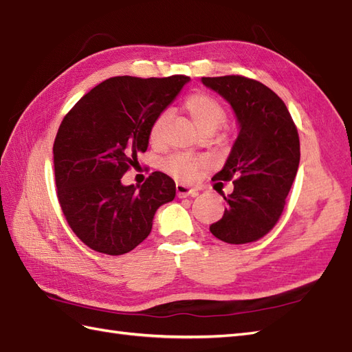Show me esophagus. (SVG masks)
<instances>
[{"instance_id":"obj_1","label":"esophagus","mask_w":352,"mask_h":352,"mask_svg":"<svg viewBox=\"0 0 352 352\" xmlns=\"http://www.w3.org/2000/svg\"><path fill=\"white\" fill-rule=\"evenodd\" d=\"M175 189H177L178 198H187V196H196V195H198V192H196L195 189H192V187L186 186V184H182V183H177Z\"/></svg>"}]
</instances>
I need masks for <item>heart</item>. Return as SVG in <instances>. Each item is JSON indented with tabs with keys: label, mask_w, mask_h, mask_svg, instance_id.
<instances>
[{
	"label": "heart",
	"mask_w": 352,
	"mask_h": 352,
	"mask_svg": "<svg viewBox=\"0 0 352 352\" xmlns=\"http://www.w3.org/2000/svg\"><path fill=\"white\" fill-rule=\"evenodd\" d=\"M184 111L189 113L193 124L202 133H213L216 129L223 124L226 120V111L217 99L206 93H198L190 96L184 102ZM170 118L169 111H163L154 118L150 127V141L154 145H159L165 135V129ZM207 162L199 157L190 156L186 153L173 154V156L163 160L162 168L173 177L190 182L201 170L206 168Z\"/></svg>",
	"instance_id": "obj_1"
}]
</instances>
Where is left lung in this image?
<instances>
[{"instance_id": "8db88e82", "label": "left lung", "mask_w": 352, "mask_h": 352, "mask_svg": "<svg viewBox=\"0 0 352 352\" xmlns=\"http://www.w3.org/2000/svg\"><path fill=\"white\" fill-rule=\"evenodd\" d=\"M201 80L231 104L240 129L223 168L213 177L234 179V190L222 193L228 206L210 231L230 244L256 241L279 220L297 175V127L280 97L258 80L234 75Z\"/></svg>"}]
</instances>
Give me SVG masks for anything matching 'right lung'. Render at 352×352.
Here are the masks:
<instances>
[{"instance_id": "1", "label": "right lung", "mask_w": 352, "mask_h": 352, "mask_svg": "<svg viewBox=\"0 0 352 352\" xmlns=\"http://www.w3.org/2000/svg\"><path fill=\"white\" fill-rule=\"evenodd\" d=\"M189 76L103 80L64 117L54 142L56 196L65 220L89 249L133 250L150 235L154 214L175 198V183L156 170L142 186L121 178L148 148L150 127Z\"/></svg>"}]
</instances>
